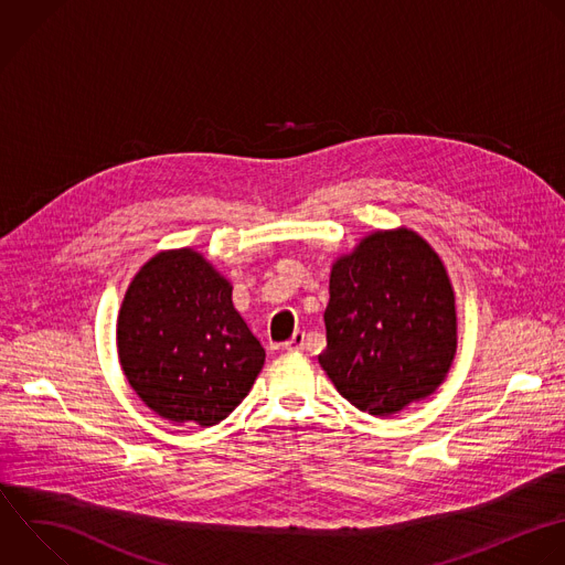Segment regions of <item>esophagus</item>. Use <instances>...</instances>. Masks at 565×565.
<instances>
[{
	"instance_id": "obj_1",
	"label": "esophagus",
	"mask_w": 565,
	"mask_h": 565,
	"mask_svg": "<svg viewBox=\"0 0 565 565\" xmlns=\"http://www.w3.org/2000/svg\"><path fill=\"white\" fill-rule=\"evenodd\" d=\"M285 351H289V353H300V351H305V331H296V333L285 342Z\"/></svg>"
}]
</instances>
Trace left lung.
<instances>
[{"instance_id": "left-lung-1", "label": "left lung", "mask_w": 565, "mask_h": 565, "mask_svg": "<svg viewBox=\"0 0 565 565\" xmlns=\"http://www.w3.org/2000/svg\"><path fill=\"white\" fill-rule=\"evenodd\" d=\"M320 366L355 408L388 417L428 397L457 349L444 263L411 230L375 232L333 263Z\"/></svg>"}]
</instances>
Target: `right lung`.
<instances>
[{
	"label": "right lung",
	"mask_w": 565,
	"mask_h": 565,
	"mask_svg": "<svg viewBox=\"0 0 565 565\" xmlns=\"http://www.w3.org/2000/svg\"><path fill=\"white\" fill-rule=\"evenodd\" d=\"M121 369L157 415L214 426L249 393L265 349L232 285L194 249L161 252L130 282L119 320Z\"/></svg>",
	"instance_id": "right-lung-1"
}]
</instances>
